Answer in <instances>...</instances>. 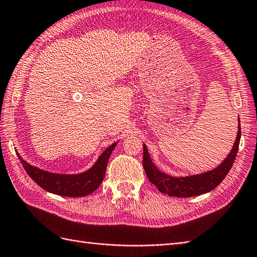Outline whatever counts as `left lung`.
Returning <instances> with one entry per match:
<instances>
[{
  "label": "left lung",
  "mask_w": 257,
  "mask_h": 257,
  "mask_svg": "<svg viewBox=\"0 0 257 257\" xmlns=\"http://www.w3.org/2000/svg\"><path fill=\"white\" fill-rule=\"evenodd\" d=\"M239 140H241V124L238 122L237 136L230 155L225 158V160L219 167L204 173L188 177H172L165 172H161L152 162L148 149H147V146L145 144L143 165L150 182L155 184L161 193L170 196H177V198L196 196L207 193L213 189H215L223 181V179L226 177L237 155Z\"/></svg>",
  "instance_id": "8db88e82"
}]
</instances>
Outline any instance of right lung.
<instances>
[{"mask_svg": "<svg viewBox=\"0 0 257 257\" xmlns=\"http://www.w3.org/2000/svg\"><path fill=\"white\" fill-rule=\"evenodd\" d=\"M117 143L109 146L98 158L95 165L88 170L77 174L52 173L30 165L18 154L21 163L23 165L27 174L48 192L69 198H80L94 192L99 187L105 178L108 159L110 157Z\"/></svg>", "mask_w": 257, "mask_h": 257, "instance_id": "obj_1", "label": "right lung"}]
</instances>
